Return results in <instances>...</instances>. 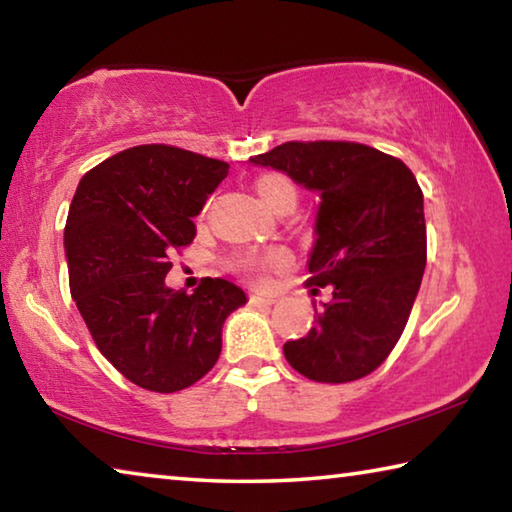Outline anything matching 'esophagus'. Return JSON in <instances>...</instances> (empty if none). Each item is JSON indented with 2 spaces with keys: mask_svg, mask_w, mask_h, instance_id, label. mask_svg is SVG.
Returning <instances> with one entry per match:
<instances>
[{
  "mask_svg": "<svg viewBox=\"0 0 512 512\" xmlns=\"http://www.w3.org/2000/svg\"><path fill=\"white\" fill-rule=\"evenodd\" d=\"M250 305H255V307H271V305H275V300L271 298V296H262V293H250Z\"/></svg>",
  "mask_w": 512,
  "mask_h": 512,
  "instance_id": "obj_1",
  "label": "esophagus"
}]
</instances>
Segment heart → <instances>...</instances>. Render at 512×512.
Segmentation results:
<instances>
[{
	"mask_svg": "<svg viewBox=\"0 0 512 512\" xmlns=\"http://www.w3.org/2000/svg\"><path fill=\"white\" fill-rule=\"evenodd\" d=\"M255 192L268 210H277V207L284 203L296 205V187H293L291 180L282 173H266V176L257 178ZM289 262V255L280 248L266 250V253H246L237 259V268L246 275H259L264 273L266 268H277Z\"/></svg>",
	"mask_w": 512,
	"mask_h": 512,
	"instance_id": "obj_1",
	"label": "heart"
}]
</instances>
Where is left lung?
I'll return each mask as SVG.
<instances>
[{
	"label": "left lung",
	"instance_id": "8db88e82",
	"mask_svg": "<svg viewBox=\"0 0 512 512\" xmlns=\"http://www.w3.org/2000/svg\"><path fill=\"white\" fill-rule=\"evenodd\" d=\"M250 162L320 198L307 284L332 287V300L307 336L284 343V357L325 384L370 375L402 336L427 264L418 180L402 160L354 142H287Z\"/></svg>",
	"mask_w": 512,
	"mask_h": 512
}]
</instances>
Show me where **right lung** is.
Returning <instances> with one entry per match:
<instances>
[{
	"mask_svg": "<svg viewBox=\"0 0 512 512\" xmlns=\"http://www.w3.org/2000/svg\"><path fill=\"white\" fill-rule=\"evenodd\" d=\"M225 176L221 160L133 146L85 173L69 205L72 298L103 357L146 391L176 393L207 375L225 318L248 302L221 277H205L194 293L164 284L173 250L192 244V219Z\"/></svg>",
	"mask_w": 512,
	"mask_h": 512,
	"instance_id": "obj_1",
	"label": "right lung"
}]
</instances>
